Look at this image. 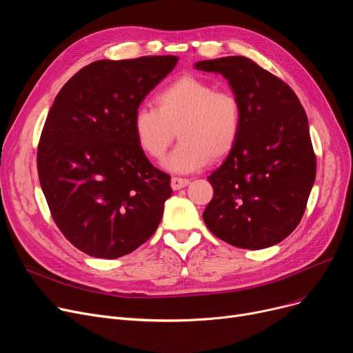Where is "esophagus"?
Returning <instances> with one entry per match:
<instances>
[{
  "instance_id": "34e87169",
  "label": "esophagus",
  "mask_w": 353,
  "mask_h": 353,
  "mask_svg": "<svg viewBox=\"0 0 353 353\" xmlns=\"http://www.w3.org/2000/svg\"><path fill=\"white\" fill-rule=\"evenodd\" d=\"M189 183H190L189 179H181V177H173L172 181H170L173 190H180L183 188H186Z\"/></svg>"
}]
</instances>
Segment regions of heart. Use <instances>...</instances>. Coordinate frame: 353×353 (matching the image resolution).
<instances>
[{"mask_svg": "<svg viewBox=\"0 0 353 353\" xmlns=\"http://www.w3.org/2000/svg\"><path fill=\"white\" fill-rule=\"evenodd\" d=\"M156 108L141 105L132 119L140 150L161 160L174 132L180 143L163 161L165 170L186 174L205 167L212 159L226 157L242 130V104L230 91H219L196 76H183L154 96Z\"/></svg>", "mask_w": 353, "mask_h": 353, "instance_id": "b5f03b06", "label": "heart"}]
</instances>
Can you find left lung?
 <instances>
[{"label": "left lung", "instance_id": "8db88e82", "mask_svg": "<svg viewBox=\"0 0 353 353\" xmlns=\"http://www.w3.org/2000/svg\"><path fill=\"white\" fill-rule=\"evenodd\" d=\"M194 68L221 74L242 104L239 140L208 177L214 193L203 220L236 248L281 243L299 225L316 177L305 110L286 83L246 57L197 61Z\"/></svg>", "mask_w": 353, "mask_h": 353}]
</instances>
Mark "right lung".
Segmentation results:
<instances>
[{"instance_id": "add662e5", "label": "right lung", "mask_w": 353, "mask_h": 353, "mask_svg": "<svg viewBox=\"0 0 353 353\" xmlns=\"http://www.w3.org/2000/svg\"><path fill=\"white\" fill-rule=\"evenodd\" d=\"M176 63V55L94 61L50 108L37 152L41 189L55 225L92 257L132 253L159 228L170 176L140 150L132 119Z\"/></svg>"}]
</instances>
